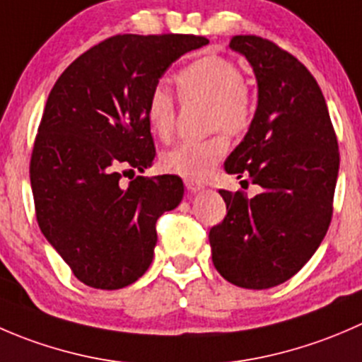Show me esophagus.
Listing matches in <instances>:
<instances>
[{"label":"esophagus","mask_w":362,"mask_h":362,"mask_svg":"<svg viewBox=\"0 0 362 362\" xmlns=\"http://www.w3.org/2000/svg\"><path fill=\"white\" fill-rule=\"evenodd\" d=\"M185 185H186V189H188L189 193H199V192H202V189H204L202 185H199V182L188 181V180L185 181Z\"/></svg>","instance_id":"obj_1"}]
</instances>
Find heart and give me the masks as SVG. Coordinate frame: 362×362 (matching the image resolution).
I'll return each instance as SVG.
<instances>
[{
  "label": "heart",
  "instance_id": "obj_1",
  "mask_svg": "<svg viewBox=\"0 0 362 362\" xmlns=\"http://www.w3.org/2000/svg\"><path fill=\"white\" fill-rule=\"evenodd\" d=\"M176 84L185 102L209 103V127H223L230 134H239L252 121V96L241 70L232 61L218 56L195 61L177 74ZM146 117L156 137L170 141L176 128V107L163 86H156L149 93ZM227 149L228 141L223 134L204 141L181 142L162 156V167L185 180L200 181L213 170Z\"/></svg>",
  "mask_w": 362,
  "mask_h": 362
}]
</instances>
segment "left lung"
Listing matches in <instances>:
<instances>
[{"label":"left lung","mask_w":362,"mask_h":362,"mask_svg":"<svg viewBox=\"0 0 362 362\" xmlns=\"http://www.w3.org/2000/svg\"><path fill=\"white\" fill-rule=\"evenodd\" d=\"M257 78V109L225 173L262 188L246 199L220 189L227 216L211 228L213 264L252 291L294 276L325 238L339 170L338 141L325 98L301 61L273 42L239 35L228 44Z\"/></svg>","instance_id":"obj_1"}]
</instances>
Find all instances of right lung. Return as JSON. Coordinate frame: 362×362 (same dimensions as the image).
<instances>
[{
  "label": "right lung",
  "mask_w": 362,
  "mask_h": 362,
  "mask_svg": "<svg viewBox=\"0 0 362 362\" xmlns=\"http://www.w3.org/2000/svg\"><path fill=\"white\" fill-rule=\"evenodd\" d=\"M193 35H116L78 56L49 93L30 163L38 227L78 281L117 291L153 262L156 220L180 206L181 177L137 176L155 160L149 93Z\"/></svg>",
  "instance_id": "add662e5"
}]
</instances>
